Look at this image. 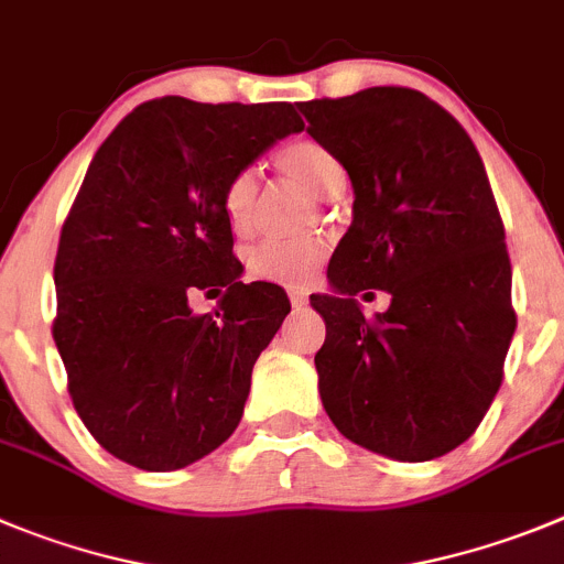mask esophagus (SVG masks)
Listing matches in <instances>:
<instances>
[{"mask_svg":"<svg viewBox=\"0 0 564 564\" xmlns=\"http://www.w3.org/2000/svg\"><path fill=\"white\" fill-rule=\"evenodd\" d=\"M288 299H291L293 307H304V304H307V293H304L302 288H291V291H288Z\"/></svg>","mask_w":564,"mask_h":564,"instance_id":"1","label":"esophagus"}]
</instances>
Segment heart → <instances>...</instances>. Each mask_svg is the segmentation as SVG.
<instances>
[{"label":"heart","mask_w":564,"mask_h":564,"mask_svg":"<svg viewBox=\"0 0 564 564\" xmlns=\"http://www.w3.org/2000/svg\"><path fill=\"white\" fill-rule=\"evenodd\" d=\"M279 170L296 184L307 187L318 198H338L349 178L340 159L324 144L293 142L279 153ZM257 209H260V173L254 167H242L231 175L224 193V215L229 226L240 235L254 229ZM324 260V242L318 237H299V240H262L246 251L248 276L279 285H302L310 282Z\"/></svg>","instance_id":"heart-1"}]
</instances>
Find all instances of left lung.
<instances>
[{"label":"left lung","mask_w":564,"mask_h":564,"mask_svg":"<svg viewBox=\"0 0 564 564\" xmlns=\"http://www.w3.org/2000/svg\"><path fill=\"white\" fill-rule=\"evenodd\" d=\"M307 133L352 181V226L310 296L327 338L318 391L349 442L431 462L481 425L518 327L503 224L473 139L422 91L375 86L299 102ZM386 290L366 319L358 292Z\"/></svg>","instance_id":"1"}]
</instances>
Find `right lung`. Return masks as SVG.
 I'll list each match as a JSON object with an SVG mask.
<instances>
[{
    "label": "right lung",
    "instance_id": "right-lung-1",
    "mask_svg": "<svg viewBox=\"0 0 564 564\" xmlns=\"http://www.w3.org/2000/svg\"><path fill=\"white\" fill-rule=\"evenodd\" d=\"M302 128L291 102L162 97L133 108L91 159L55 257L53 338L77 416L120 462L181 469L240 425L251 369L291 302L240 282L224 193ZM220 286L215 314L192 313L195 292Z\"/></svg>",
    "mask_w": 564,
    "mask_h": 564
}]
</instances>
